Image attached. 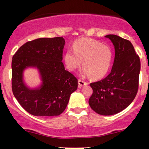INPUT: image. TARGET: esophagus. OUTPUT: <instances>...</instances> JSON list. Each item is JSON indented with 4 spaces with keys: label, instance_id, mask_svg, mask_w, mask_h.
<instances>
[{
    "label": "esophagus",
    "instance_id": "34e87169",
    "mask_svg": "<svg viewBox=\"0 0 149 149\" xmlns=\"http://www.w3.org/2000/svg\"><path fill=\"white\" fill-rule=\"evenodd\" d=\"M78 85H79L80 87H83L84 86V85H88V83H86V82L83 81V80H78Z\"/></svg>",
    "mask_w": 149,
    "mask_h": 149
}]
</instances>
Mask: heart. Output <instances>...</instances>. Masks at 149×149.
<instances>
[{"label": "heart", "instance_id": "heart-1", "mask_svg": "<svg viewBox=\"0 0 149 149\" xmlns=\"http://www.w3.org/2000/svg\"><path fill=\"white\" fill-rule=\"evenodd\" d=\"M72 50L68 49L64 59L66 68L75 71L82 64L83 76L100 79L107 74L111 66L112 52L110 47L90 38H80L73 43Z\"/></svg>", "mask_w": 149, "mask_h": 149}]
</instances>
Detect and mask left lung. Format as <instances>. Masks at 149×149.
<instances>
[{
	"label": "left lung",
	"mask_w": 149,
	"mask_h": 149,
	"mask_svg": "<svg viewBox=\"0 0 149 149\" xmlns=\"http://www.w3.org/2000/svg\"><path fill=\"white\" fill-rule=\"evenodd\" d=\"M105 37L114 45L113 64L105 78L90 83L93 93L89 105L98 114L111 116L126 109L136 97L141 63L130 41L113 34Z\"/></svg>",
	"instance_id": "8db88e82"
}]
</instances>
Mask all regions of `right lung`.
Wrapping results in <instances>:
<instances>
[{"instance_id":"1","label":"right lung","mask_w":149,"mask_h":149,"mask_svg":"<svg viewBox=\"0 0 149 149\" xmlns=\"http://www.w3.org/2000/svg\"><path fill=\"white\" fill-rule=\"evenodd\" d=\"M63 37L42 38L19 48L12 60V89L20 105L33 116L49 117L64 112L70 95L78 88V80L65 70L62 61ZM29 67L39 70L42 83L29 88L23 71Z\"/></svg>"}]
</instances>
